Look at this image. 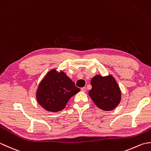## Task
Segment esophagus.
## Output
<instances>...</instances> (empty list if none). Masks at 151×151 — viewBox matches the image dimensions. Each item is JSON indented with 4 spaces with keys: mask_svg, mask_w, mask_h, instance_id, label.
<instances>
[{
    "mask_svg": "<svg viewBox=\"0 0 151 151\" xmlns=\"http://www.w3.org/2000/svg\"><path fill=\"white\" fill-rule=\"evenodd\" d=\"M81 91H84V92H85V91H86V87H83V88H81Z\"/></svg>",
    "mask_w": 151,
    "mask_h": 151,
    "instance_id": "1",
    "label": "esophagus"
}]
</instances>
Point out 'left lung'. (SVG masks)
Masks as SVG:
<instances>
[{"label":"left lung","instance_id":"left-lung-1","mask_svg":"<svg viewBox=\"0 0 151 151\" xmlns=\"http://www.w3.org/2000/svg\"><path fill=\"white\" fill-rule=\"evenodd\" d=\"M92 88L89 95L95 104L101 110H114L121 101V90L111 75H96L91 81Z\"/></svg>","mask_w":151,"mask_h":151}]
</instances>
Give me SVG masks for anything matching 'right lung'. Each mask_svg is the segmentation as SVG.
Here are the masks:
<instances>
[{"instance_id":"add662e5","label":"right lung","mask_w":151,"mask_h":151,"mask_svg":"<svg viewBox=\"0 0 151 151\" xmlns=\"http://www.w3.org/2000/svg\"><path fill=\"white\" fill-rule=\"evenodd\" d=\"M80 90L65 73L52 69L40 82L36 98L44 109L56 112L62 110L69 99Z\"/></svg>"}]
</instances>
